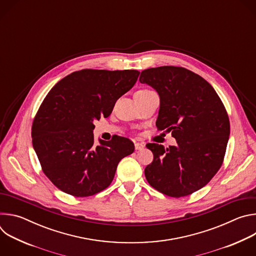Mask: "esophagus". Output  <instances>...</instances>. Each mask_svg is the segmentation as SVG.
I'll use <instances>...</instances> for the list:
<instances>
[{
    "instance_id": "esophagus-1",
    "label": "esophagus",
    "mask_w": 256,
    "mask_h": 256,
    "mask_svg": "<svg viewBox=\"0 0 256 256\" xmlns=\"http://www.w3.org/2000/svg\"><path fill=\"white\" fill-rule=\"evenodd\" d=\"M144 148V144L142 142H136L134 144V149L140 151V150H142Z\"/></svg>"
}]
</instances>
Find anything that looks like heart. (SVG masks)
<instances>
[{
    "label": "heart",
    "instance_id": "1",
    "mask_svg": "<svg viewBox=\"0 0 256 256\" xmlns=\"http://www.w3.org/2000/svg\"><path fill=\"white\" fill-rule=\"evenodd\" d=\"M142 91H147V90H142Z\"/></svg>",
    "mask_w": 256,
    "mask_h": 256
}]
</instances>
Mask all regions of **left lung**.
Returning a JSON list of instances; mask_svg holds the SVG:
<instances>
[{"instance_id": "left-lung-1", "label": "left lung", "mask_w": 256, "mask_h": 256, "mask_svg": "<svg viewBox=\"0 0 256 256\" xmlns=\"http://www.w3.org/2000/svg\"><path fill=\"white\" fill-rule=\"evenodd\" d=\"M140 82L160 97L156 126L177 144H148L153 162L144 176L160 192L181 198L202 188L220 169L230 136L226 109L214 89L194 72L173 66L144 70Z\"/></svg>"}]
</instances>
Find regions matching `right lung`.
<instances>
[{
    "label": "right lung",
    "mask_w": 256,
    "mask_h": 256,
    "mask_svg": "<svg viewBox=\"0 0 256 256\" xmlns=\"http://www.w3.org/2000/svg\"><path fill=\"white\" fill-rule=\"evenodd\" d=\"M136 70H81L56 83L32 124V144L44 174L62 192L90 196L114 180L120 161L134 151L126 138L95 144L94 122L108 118L136 84Z\"/></svg>",
    "instance_id": "1"
}]
</instances>
